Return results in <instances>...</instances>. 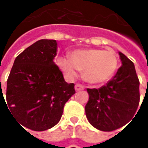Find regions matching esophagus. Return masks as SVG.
<instances>
[{
    "instance_id": "obj_1",
    "label": "esophagus",
    "mask_w": 148,
    "mask_h": 148,
    "mask_svg": "<svg viewBox=\"0 0 148 148\" xmlns=\"http://www.w3.org/2000/svg\"><path fill=\"white\" fill-rule=\"evenodd\" d=\"M83 89H84V86H82V84H80V83H77V84H76V86H75V90H76L77 91L82 90Z\"/></svg>"
}]
</instances>
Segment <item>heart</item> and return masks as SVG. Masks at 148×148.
<instances>
[{
    "label": "heart",
    "mask_w": 148,
    "mask_h": 148,
    "mask_svg": "<svg viewBox=\"0 0 148 148\" xmlns=\"http://www.w3.org/2000/svg\"><path fill=\"white\" fill-rule=\"evenodd\" d=\"M58 65L69 79L77 77L83 70L86 80L93 84L109 81L116 71L118 59L115 53L101 49H81L71 53V58L60 57Z\"/></svg>",
    "instance_id": "1"
}]
</instances>
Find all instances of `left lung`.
<instances>
[{"label": "left lung", "mask_w": 148, "mask_h": 148, "mask_svg": "<svg viewBox=\"0 0 148 148\" xmlns=\"http://www.w3.org/2000/svg\"><path fill=\"white\" fill-rule=\"evenodd\" d=\"M119 56L122 66L113 79L99 89H87L86 115L100 131L110 132L127 124L139 105V80L134 62L122 53Z\"/></svg>", "instance_id": "left-lung-1"}]
</instances>
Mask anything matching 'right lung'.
<instances>
[{
    "label": "right lung",
    "mask_w": 148,
    "mask_h": 148,
    "mask_svg": "<svg viewBox=\"0 0 148 148\" xmlns=\"http://www.w3.org/2000/svg\"><path fill=\"white\" fill-rule=\"evenodd\" d=\"M56 54V40H38L16 57L7 79L10 110L20 124L34 131L55 126L76 93L75 85L66 82L54 63Z\"/></svg>",
    "instance_id": "add662e5"
}]
</instances>
